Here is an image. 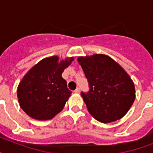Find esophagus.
Segmentation results:
<instances>
[{"mask_svg": "<svg viewBox=\"0 0 153 153\" xmlns=\"http://www.w3.org/2000/svg\"><path fill=\"white\" fill-rule=\"evenodd\" d=\"M74 93H76V94L80 93V88H79V87H78V88L75 89V91H74Z\"/></svg>", "mask_w": 153, "mask_h": 153, "instance_id": "obj_1", "label": "esophagus"}]
</instances>
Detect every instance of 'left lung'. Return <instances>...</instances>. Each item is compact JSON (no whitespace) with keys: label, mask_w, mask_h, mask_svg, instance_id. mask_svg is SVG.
Segmentation results:
<instances>
[{"label":"left lung","mask_w":153,"mask_h":153,"mask_svg":"<svg viewBox=\"0 0 153 153\" xmlns=\"http://www.w3.org/2000/svg\"><path fill=\"white\" fill-rule=\"evenodd\" d=\"M90 90L81 95L89 113L102 123L123 117L135 100V86L126 71L102 54L78 58Z\"/></svg>","instance_id":"1"}]
</instances>
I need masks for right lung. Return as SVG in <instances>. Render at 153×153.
<instances>
[{
	"label": "right lung",
	"mask_w": 153,
	"mask_h": 153,
	"mask_svg": "<svg viewBox=\"0 0 153 153\" xmlns=\"http://www.w3.org/2000/svg\"><path fill=\"white\" fill-rule=\"evenodd\" d=\"M73 60V57L60 61L58 56L45 58L27 72L17 87V97L28 116L45 121L62 111L72 93L62 73Z\"/></svg>",
	"instance_id": "add662e5"
}]
</instances>
